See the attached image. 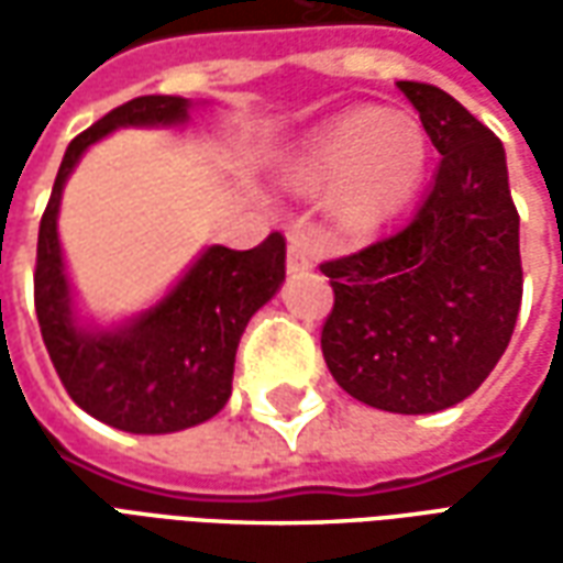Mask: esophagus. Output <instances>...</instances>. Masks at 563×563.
<instances>
[{
	"instance_id": "esophagus-1",
	"label": "esophagus",
	"mask_w": 563,
	"mask_h": 563,
	"mask_svg": "<svg viewBox=\"0 0 563 563\" xmlns=\"http://www.w3.org/2000/svg\"><path fill=\"white\" fill-rule=\"evenodd\" d=\"M313 265V256L301 238H289V250H286V268L289 271H307Z\"/></svg>"
}]
</instances>
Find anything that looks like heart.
<instances>
[{
    "label": "heart",
    "instance_id": "1",
    "mask_svg": "<svg viewBox=\"0 0 563 563\" xmlns=\"http://www.w3.org/2000/svg\"><path fill=\"white\" fill-rule=\"evenodd\" d=\"M424 168L428 135L419 120L362 108L319 129L286 174L298 189L338 184V217L350 229H371L413 198Z\"/></svg>",
    "mask_w": 563,
    "mask_h": 563
}]
</instances>
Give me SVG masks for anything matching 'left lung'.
Masks as SVG:
<instances>
[{
    "instance_id": "obj_1",
    "label": "left lung",
    "mask_w": 563,
    "mask_h": 563,
    "mask_svg": "<svg viewBox=\"0 0 563 563\" xmlns=\"http://www.w3.org/2000/svg\"><path fill=\"white\" fill-rule=\"evenodd\" d=\"M443 156L398 232L322 262L331 377L389 413H437L483 386L521 307L519 210L495 132L434 84L398 80Z\"/></svg>"
}]
</instances>
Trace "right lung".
Here are the masks:
<instances>
[{
    "instance_id": "right-lung-1",
    "label": "right lung",
    "mask_w": 563,
    "mask_h": 563,
    "mask_svg": "<svg viewBox=\"0 0 563 563\" xmlns=\"http://www.w3.org/2000/svg\"><path fill=\"white\" fill-rule=\"evenodd\" d=\"M180 96H139L84 129L56 172L38 225L35 317L68 398L99 422L129 434H168L217 416L232 395L238 341L246 322L286 277V238L271 232L253 250L210 246L184 280L129 329L84 334L56 238L63 184L92 141L117 126H168L186 120Z\"/></svg>"
}]
</instances>
